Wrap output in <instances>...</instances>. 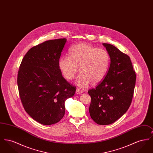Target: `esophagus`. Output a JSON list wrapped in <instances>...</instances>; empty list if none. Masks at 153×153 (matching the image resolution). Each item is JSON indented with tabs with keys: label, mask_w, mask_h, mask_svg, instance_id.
Listing matches in <instances>:
<instances>
[{
	"label": "esophagus",
	"mask_w": 153,
	"mask_h": 153,
	"mask_svg": "<svg viewBox=\"0 0 153 153\" xmlns=\"http://www.w3.org/2000/svg\"><path fill=\"white\" fill-rule=\"evenodd\" d=\"M82 93V91L80 89H79V88H77V89H76V94H77V95H79V94H81Z\"/></svg>",
	"instance_id": "obj_1"
}]
</instances>
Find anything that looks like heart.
<instances>
[{
    "instance_id": "1",
    "label": "heart",
    "mask_w": 153,
    "mask_h": 153,
    "mask_svg": "<svg viewBox=\"0 0 153 153\" xmlns=\"http://www.w3.org/2000/svg\"><path fill=\"white\" fill-rule=\"evenodd\" d=\"M70 57L59 59L58 66L64 77L72 80L79 72L81 74L76 80L80 88L100 83L107 76L110 64L107 51L89 45L81 43L74 45L69 52Z\"/></svg>"
}]
</instances>
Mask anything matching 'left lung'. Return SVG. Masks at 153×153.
<instances>
[{"mask_svg": "<svg viewBox=\"0 0 153 153\" xmlns=\"http://www.w3.org/2000/svg\"><path fill=\"white\" fill-rule=\"evenodd\" d=\"M110 56V65L104 79L88 93L91 97L89 111L96 123H114L130 106L136 74L128 56L109 44H102Z\"/></svg>", "mask_w": 153, "mask_h": 153, "instance_id": "8db88e82", "label": "left lung"}]
</instances>
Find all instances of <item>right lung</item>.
Wrapping results in <instances>:
<instances>
[{
    "label": "right lung",
    "instance_id": "right-lung-1",
    "mask_svg": "<svg viewBox=\"0 0 153 153\" xmlns=\"http://www.w3.org/2000/svg\"><path fill=\"white\" fill-rule=\"evenodd\" d=\"M67 39L45 41L31 48L18 73L19 96L26 112L44 125L57 123L65 114V100L76 88L62 76L58 66Z\"/></svg>",
    "mask_w": 153,
    "mask_h": 153
}]
</instances>
